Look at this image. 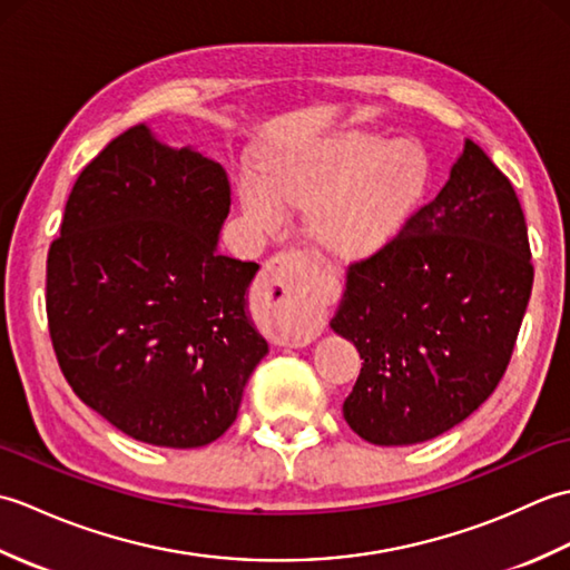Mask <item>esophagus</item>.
Wrapping results in <instances>:
<instances>
[{"instance_id": "esophagus-1", "label": "esophagus", "mask_w": 570, "mask_h": 570, "mask_svg": "<svg viewBox=\"0 0 570 570\" xmlns=\"http://www.w3.org/2000/svg\"><path fill=\"white\" fill-rule=\"evenodd\" d=\"M304 257L298 252H284L274 257L262 274L264 294L272 298L276 337L284 345H306L323 331V321L313 296L301 278Z\"/></svg>"}]
</instances>
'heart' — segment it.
<instances>
[{
	"mask_svg": "<svg viewBox=\"0 0 570 570\" xmlns=\"http://www.w3.org/2000/svg\"><path fill=\"white\" fill-rule=\"evenodd\" d=\"M426 180L423 154L409 141L347 129L276 154L264 180L237 176L247 223L259 235H284L288 208L308 210L318 245L341 259H367L402 233Z\"/></svg>",
	"mask_w": 570,
	"mask_h": 570,
	"instance_id": "b5f03b06",
	"label": "heart"
}]
</instances>
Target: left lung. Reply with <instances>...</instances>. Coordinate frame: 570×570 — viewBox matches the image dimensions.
Instances as JSON below:
<instances>
[{"label": "left lung", "instance_id": "8db88e82", "mask_svg": "<svg viewBox=\"0 0 570 570\" xmlns=\"http://www.w3.org/2000/svg\"><path fill=\"white\" fill-rule=\"evenodd\" d=\"M534 284L517 193L465 139L439 196L347 266L331 328L362 370L343 416L374 445L431 441L500 384Z\"/></svg>", "mask_w": 570, "mask_h": 570}]
</instances>
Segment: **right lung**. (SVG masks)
<instances>
[{
  "label": "right lung",
  "instance_id": "obj_1",
  "mask_svg": "<svg viewBox=\"0 0 570 570\" xmlns=\"http://www.w3.org/2000/svg\"><path fill=\"white\" fill-rule=\"evenodd\" d=\"M227 213L220 164L137 125L82 168L48 249L46 313L60 372L141 443L220 439L269 353L247 311L259 264L217 252Z\"/></svg>",
  "mask_w": 570,
  "mask_h": 570
}]
</instances>
